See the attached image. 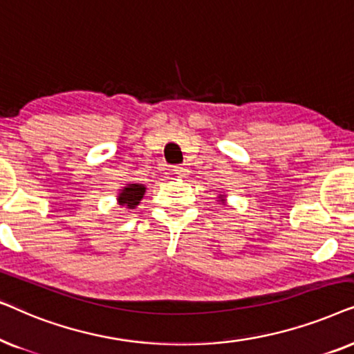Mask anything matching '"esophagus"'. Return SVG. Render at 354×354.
<instances>
[{"label":"esophagus","mask_w":354,"mask_h":354,"mask_svg":"<svg viewBox=\"0 0 354 354\" xmlns=\"http://www.w3.org/2000/svg\"><path fill=\"white\" fill-rule=\"evenodd\" d=\"M174 174H176V176H180V178H185V176H187V174H189V169H187L186 167H176V168H174Z\"/></svg>","instance_id":"obj_1"}]
</instances>
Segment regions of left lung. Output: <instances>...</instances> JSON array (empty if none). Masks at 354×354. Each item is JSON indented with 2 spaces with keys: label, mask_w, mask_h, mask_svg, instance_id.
<instances>
[{
  "label": "left lung",
  "mask_w": 354,
  "mask_h": 354,
  "mask_svg": "<svg viewBox=\"0 0 354 354\" xmlns=\"http://www.w3.org/2000/svg\"><path fill=\"white\" fill-rule=\"evenodd\" d=\"M225 194H218V201L221 202V204H223V205H226V199H225Z\"/></svg>",
  "instance_id": "1"
}]
</instances>
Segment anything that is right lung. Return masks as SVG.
I'll return each instance as SVG.
<instances>
[{"instance_id":"add662e5","label":"right lung","mask_w":354,"mask_h":354,"mask_svg":"<svg viewBox=\"0 0 354 354\" xmlns=\"http://www.w3.org/2000/svg\"><path fill=\"white\" fill-rule=\"evenodd\" d=\"M145 187L144 185H140V183H128L124 187H121L120 192H118V205L120 207H124V209H136L140 204V201L144 199V194H145Z\"/></svg>"}]
</instances>
